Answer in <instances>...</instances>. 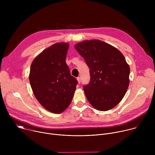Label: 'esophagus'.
<instances>
[{
    "label": "esophagus",
    "instance_id": "34e87169",
    "mask_svg": "<svg viewBox=\"0 0 155 155\" xmlns=\"http://www.w3.org/2000/svg\"><path fill=\"white\" fill-rule=\"evenodd\" d=\"M77 81H78V84H80V83H81V78H80V77H77Z\"/></svg>",
    "mask_w": 155,
    "mask_h": 155
}]
</instances>
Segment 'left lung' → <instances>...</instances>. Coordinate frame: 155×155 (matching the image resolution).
<instances>
[{
	"label": "left lung",
	"mask_w": 155,
	"mask_h": 155,
	"mask_svg": "<svg viewBox=\"0 0 155 155\" xmlns=\"http://www.w3.org/2000/svg\"><path fill=\"white\" fill-rule=\"evenodd\" d=\"M90 69V81L83 86L86 97L99 111L117 105L129 84L130 68L116 48L99 40H84L75 45Z\"/></svg>",
	"instance_id": "obj_1"
}]
</instances>
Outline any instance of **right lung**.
<instances>
[{
    "label": "right lung",
    "instance_id": "1",
    "mask_svg": "<svg viewBox=\"0 0 155 155\" xmlns=\"http://www.w3.org/2000/svg\"><path fill=\"white\" fill-rule=\"evenodd\" d=\"M68 43H57L44 50L32 62L29 81L39 103L49 112L60 114L72 100L77 79L65 62Z\"/></svg>",
    "mask_w": 155,
    "mask_h": 155
}]
</instances>
